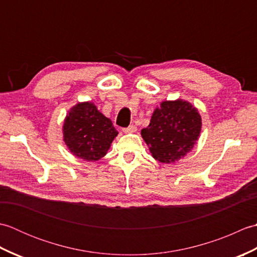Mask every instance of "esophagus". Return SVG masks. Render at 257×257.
I'll list each match as a JSON object with an SVG mask.
<instances>
[{"label": "esophagus", "mask_w": 257, "mask_h": 257, "mask_svg": "<svg viewBox=\"0 0 257 257\" xmlns=\"http://www.w3.org/2000/svg\"><path fill=\"white\" fill-rule=\"evenodd\" d=\"M136 132H137V127H136V125H134V124L129 125L128 128H124L123 129V133L124 134H133V133H136Z\"/></svg>", "instance_id": "34e87169"}]
</instances>
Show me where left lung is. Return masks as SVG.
<instances>
[{"label":"left lung","instance_id":"obj_1","mask_svg":"<svg viewBox=\"0 0 257 257\" xmlns=\"http://www.w3.org/2000/svg\"><path fill=\"white\" fill-rule=\"evenodd\" d=\"M201 127V116L192 103L166 100L155 109L149 125L141 130V137L156 160L174 163L193 149Z\"/></svg>","mask_w":257,"mask_h":257}]
</instances>
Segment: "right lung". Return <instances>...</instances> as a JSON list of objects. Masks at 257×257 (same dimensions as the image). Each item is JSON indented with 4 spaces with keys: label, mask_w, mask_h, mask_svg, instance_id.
Instances as JSON below:
<instances>
[{
    "label": "right lung",
    "mask_w": 257,
    "mask_h": 257,
    "mask_svg": "<svg viewBox=\"0 0 257 257\" xmlns=\"http://www.w3.org/2000/svg\"><path fill=\"white\" fill-rule=\"evenodd\" d=\"M118 132L90 101L78 102L64 119L63 138L74 156L85 161L105 157Z\"/></svg>",
    "instance_id": "right-lung-1"
}]
</instances>
